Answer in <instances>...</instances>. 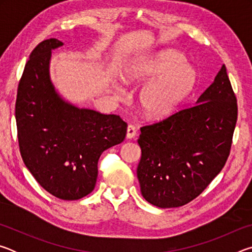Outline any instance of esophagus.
Listing matches in <instances>:
<instances>
[{
    "instance_id": "1",
    "label": "esophagus",
    "mask_w": 252,
    "mask_h": 252,
    "mask_svg": "<svg viewBox=\"0 0 252 252\" xmlns=\"http://www.w3.org/2000/svg\"><path fill=\"white\" fill-rule=\"evenodd\" d=\"M135 134H136L135 127H134L133 126H127V129H126V139L134 138Z\"/></svg>"
}]
</instances>
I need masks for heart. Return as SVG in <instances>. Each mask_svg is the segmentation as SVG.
<instances>
[{
    "label": "heart",
    "mask_w": 252,
    "mask_h": 252,
    "mask_svg": "<svg viewBox=\"0 0 252 252\" xmlns=\"http://www.w3.org/2000/svg\"><path fill=\"white\" fill-rule=\"evenodd\" d=\"M157 76L156 78L155 76ZM153 79L140 92V104L148 118L164 119L174 112L190 94L197 73L186 63V58L173 50H162L136 58L123 71L126 84H139ZM118 97L125 96L121 88L114 89Z\"/></svg>",
    "instance_id": "1"
}]
</instances>
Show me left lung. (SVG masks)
<instances>
[{"label":"left lung","instance_id":"8db88e82","mask_svg":"<svg viewBox=\"0 0 252 252\" xmlns=\"http://www.w3.org/2000/svg\"><path fill=\"white\" fill-rule=\"evenodd\" d=\"M237 117V97L223 64L195 104L142 126L136 174L143 198L159 208L197 198L224 167Z\"/></svg>","mask_w":252,"mask_h":252}]
</instances>
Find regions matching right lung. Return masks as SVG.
Here are the masks:
<instances>
[{
	"instance_id": "1",
	"label": "right lung",
	"mask_w": 252,
	"mask_h": 252,
	"mask_svg": "<svg viewBox=\"0 0 252 252\" xmlns=\"http://www.w3.org/2000/svg\"><path fill=\"white\" fill-rule=\"evenodd\" d=\"M58 39L42 41L30 54L18 88L15 119L24 164L54 197L78 200L91 193L97 161L126 138V123L116 114L80 109L63 100L50 76Z\"/></svg>"
}]
</instances>
